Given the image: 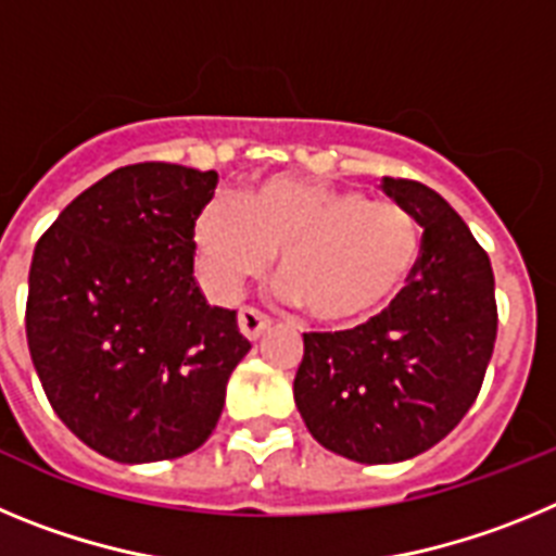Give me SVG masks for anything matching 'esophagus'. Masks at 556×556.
I'll return each mask as SVG.
<instances>
[{
    "label": "esophagus",
    "mask_w": 556,
    "mask_h": 556,
    "mask_svg": "<svg viewBox=\"0 0 556 556\" xmlns=\"http://www.w3.org/2000/svg\"><path fill=\"white\" fill-rule=\"evenodd\" d=\"M267 328H269V317L258 312V308L244 306L242 312H239V331H242L244 339H250V342H255V339L262 337Z\"/></svg>",
    "instance_id": "1"
}]
</instances>
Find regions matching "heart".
<instances>
[{"instance_id": "obj_1", "label": "heart", "mask_w": 556, "mask_h": 556, "mask_svg": "<svg viewBox=\"0 0 556 556\" xmlns=\"http://www.w3.org/2000/svg\"><path fill=\"white\" fill-rule=\"evenodd\" d=\"M194 248L219 294H236L278 253L289 301L326 328H358L404 292L420 262L409 211L356 189L275 175L250 186L239 205H205Z\"/></svg>"}]
</instances>
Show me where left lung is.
<instances>
[{"mask_svg": "<svg viewBox=\"0 0 556 556\" xmlns=\"http://www.w3.org/2000/svg\"><path fill=\"white\" fill-rule=\"evenodd\" d=\"M424 228L420 262L390 308L353 331L303 333L294 404L323 448L362 465L424 454L481 390L498 314L488 253L434 189L381 180Z\"/></svg>", "mask_w": 556, "mask_h": 556, "instance_id": "8db88e82", "label": "left lung"}]
</instances>
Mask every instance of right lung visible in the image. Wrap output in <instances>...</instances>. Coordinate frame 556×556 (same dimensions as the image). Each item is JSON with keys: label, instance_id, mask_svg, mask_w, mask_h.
<instances>
[{"label": "right lung", "instance_id": "1", "mask_svg": "<svg viewBox=\"0 0 556 556\" xmlns=\"http://www.w3.org/2000/svg\"><path fill=\"white\" fill-rule=\"evenodd\" d=\"M214 186V169L122 166L72 200L33 253V365L66 429L113 462L200 448L250 351L236 312L208 306L194 278V219Z\"/></svg>", "mask_w": 556, "mask_h": 556}]
</instances>
